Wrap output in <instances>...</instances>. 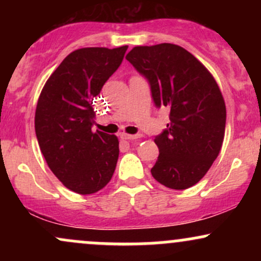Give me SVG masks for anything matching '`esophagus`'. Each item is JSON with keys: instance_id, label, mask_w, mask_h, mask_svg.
<instances>
[{"instance_id": "34e87169", "label": "esophagus", "mask_w": 261, "mask_h": 261, "mask_svg": "<svg viewBox=\"0 0 261 261\" xmlns=\"http://www.w3.org/2000/svg\"><path fill=\"white\" fill-rule=\"evenodd\" d=\"M120 137L122 140H137L140 139L141 135H127V134H121Z\"/></svg>"}]
</instances>
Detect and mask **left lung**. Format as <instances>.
<instances>
[{
  "label": "left lung",
  "mask_w": 261,
  "mask_h": 261,
  "mask_svg": "<svg viewBox=\"0 0 261 261\" xmlns=\"http://www.w3.org/2000/svg\"><path fill=\"white\" fill-rule=\"evenodd\" d=\"M126 60L147 79L154 106L169 109L170 122L154 137L160 155L152 176L169 189L193 187L222 147L226 106L216 81L179 45L135 46Z\"/></svg>",
  "instance_id": "left-lung-1"
}]
</instances>
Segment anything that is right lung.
Segmentation results:
<instances>
[{
  "instance_id": "1",
  "label": "right lung",
  "mask_w": 261,
  "mask_h": 261,
  "mask_svg": "<svg viewBox=\"0 0 261 261\" xmlns=\"http://www.w3.org/2000/svg\"><path fill=\"white\" fill-rule=\"evenodd\" d=\"M127 46L74 50L45 83L35 134L47 166L66 188L94 194L110 181L119 157L115 135L93 133V98L121 65Z\"/></svg>"
}]
</instances>
